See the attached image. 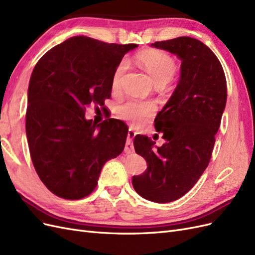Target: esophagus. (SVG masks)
I'll return each instance as SVG.
<instances>
[{
	"instance_id": "34e87169",
	"label": "esophagus",
	"mask_w": 255,
	"mask_h": 255,
	"mask_svg": "<svg viewBox=\"0 0 255 255\" xmlns=\"http://www.w3.org/2000/svg\"><path fill=\"white\" fill-rule=\"evenodd\" d=\"M136 132L134 129L129 128L128 129V140H127V143H126V153L129 154V153H133L134 152V146H133V143H132V140L133 138L136 136Z\"/></svg>"
}]
</instances>
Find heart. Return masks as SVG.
Returning a JSON list of instances; mask_svg holds the SVG:
<instances>
[{
	"mask_svg": "<svg viewBox=\"0 0 255 255\" xmlns=\"http://www.w3.org/2000/svg\"><path fill=\"white\" fill-rule=\"evenodd\" d=\"M137 61L151 76L155 85L168 83L176 72V64L174 59L163 51L150 50L141 52L137 55ZM128 68V61L127 59H122L116 66L112 78L114 88L119 87ZM155 104L152 102L130 100V101L119 106L118 112L123 119L133 123H139L155 112Z\"/></svg>",
	"mask_w": 255,
	"mask_h": 255,
	"instance_id": "obj_1",
	"label": "heart"
}]
</instances>
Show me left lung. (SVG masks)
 <instances>
[{
  "instance_id": "left-lung-1",
  "label": "left lung",
  "mask_w": 255,
  "mask_h": 255,
  "mask_svg": "<svg viewBox=\"0 0 255 255\" xmlns=\"http://www.w3.org/2000/svg\"><path fill=\"white\" fill-rule=\"evenodd\" d=\"M177 56L180 80L157 114L155 128L165 143L136 135L134 148L146 161V170L132 179L142 198L168 203L189 191L210 163L227 104V81L219 59L198 39L177 37L151 43Z\"/></svg>"
}]
</instances>
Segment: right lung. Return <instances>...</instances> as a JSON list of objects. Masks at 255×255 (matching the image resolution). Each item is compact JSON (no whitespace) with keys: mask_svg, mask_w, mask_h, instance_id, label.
<instances>
[{"mask_svg":"<svg viewBox=\"0 0 255 255\" xmlns=\"http://www.w3.org/2000/svg\"><path fill=\"white\" fill-rule=\"evenodd\" d=\"M137 47L75 36L36 64L27 90L26 137L35 170L54 195L88 196L104 164L125 149V122L111 118L98 125L85 111L111 98L116 66Z\"/></svg>","mask_w":255,"mask_h":255,"instance_id":"add662e5","label":"right lung"}]
</instances>
